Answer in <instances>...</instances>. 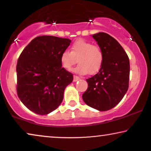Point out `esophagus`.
<instances>
[{
    "instance_id": "obj_1",
    "label": "esophagus",
    "mask_w": 151,
    "mask_h": 151,
    "mask_svg": "<svg viewBox=\"0 0 151 151\" xmlns=\"http://www.w3.org/2000/svg\"><path fill=\"white\" fill-rule=\"evenodd\" d=\"M80 80V78L78 77L77 76H73V81L76 82V81H78V80Z\"/></svg>"
}]
</instances>
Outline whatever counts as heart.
Segmentation results:
<instances>
[{
  "mask_svg": "<svg viewBox=\"0 0 151 151\" xmlns=\"http://www.w3.org/2000/svg\"><path fill=\"white\" fill-rule=\"evenodd\" d=\"M104 54L101 47L83 40L76 41L71 47V52L64 50L60 56L62 66L70 70L78 60L75 71L80 74H94L101 68Z\"/></svg>",
  "mask_w": 151,
  "mask_h": 151,
  "instance_id": "b5f03b06",
  "label": "heart"
}]
</instances>
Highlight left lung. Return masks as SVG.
Listing matches in <instances>:
<instances>
[{
    "instance_id": "obj_1",
    "label": "left lung",
    "mask_w": 151,
    "mask_h": 151,
    "mask_svg": "<svg viewBox=\"0 0 151 151\" xmlns=\"http://www.w3.org/2000/svg\"><path fill=\"white\" fill-rule=\"evenodd\" d=\"M104 54L99 71L87 79V89L83 99L89 107L99 111L109 110L119 104L129 87L130 61L119 43L105 32L92 36Z\"/></svg>"
}]
</instances>
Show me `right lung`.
Returning a JSON list of instances; mask_svg holds the SVG:
<instances>
[{"label":"right lung","instance_id":"1","mask_svg":"<svg viewBox=\"0 0 151 151\" xmlns=\"http://www.w3.org/2000/svg\"><path fill=\"white\" fill-rule=\"evenodd\" d=\"M71 40L40 36L27 46L17 64V95L27 108L37 114H48L58 107L73 74L62 67L60 56Z\"/></svg>","mask_w":151,"mask_h":151}]
</instances>
